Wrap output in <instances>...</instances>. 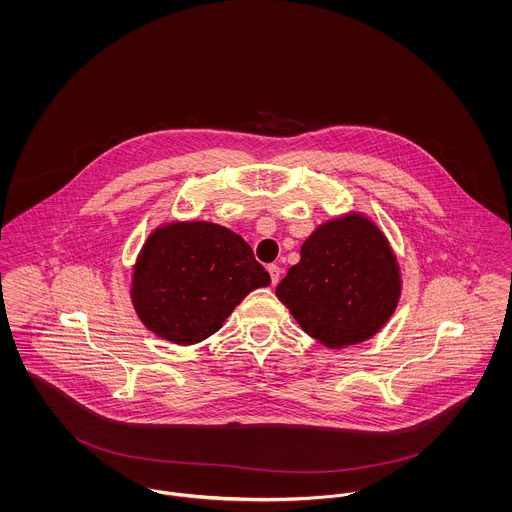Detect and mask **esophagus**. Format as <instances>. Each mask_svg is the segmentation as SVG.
<instances>
[{"label":"esophagus","mask_w":512,"mask_h":512,"mask_svg":"<svg viewBox=\"0 0 512 512\" xmlns=\"http://www.w3.org/2000/svg\"><path fill=\"white\" fill-rule=\"evenodd\" d=\"M267 269H269V275H271V282H273V284H278L280 275H282V269H280L278 265H275V263H273V265H269Z\"/></svg>","instance_id":"34e87169"}]
</instances>
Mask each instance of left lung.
Returning <instances> with one entry per match:
<instances>
[{"instance_id": "1", "label": "left lung", "mask_w": 512, "mask_h": 512, "mask_svg": "<svg viewBox=\"0 0 512 512\" xmlns=\"http://www.w3.org/2000/svg\"><path fill=\"white\" fill-rule=\"evenodd\" d=\"M276 286L302 329L339 349L370 339L394 314L401 280L384 234L353 214L319 226Z\"/></svg>"}]
</instances>
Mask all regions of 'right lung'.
<instances>
[{"label":"right lung","instance_id":"1","mask_svg":"<svg viewBox=\"0 0 512 512\" xmlns=\"http://www.w3.org/2000/svg\"><path fill=\"white\" fill-rule=\"evenodd\" d=\"M271 276L232 230L210 222L158 228L148 237L132 280L144 325L177 345L216 333L237 304Z\"/></svg>","mask_w":512,"mask_h":512}]
</instances>
